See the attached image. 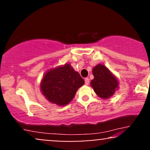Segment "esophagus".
<instances>
[{
    "label": "esophagus",
    "mask_w": 150,
    "mask_h": 150,
    "mask_svg": "<svg viewBox=\"0 0 150 150\" xmlns=\"http://www.w3.org/2000/svg\"><path fill=\"white\" fill-rule=\"evenodd\" d=\"M85 83L86 85H88L89 83V80L88 77H86V78L85 79Z\"/></svg>",
    "instance_id": "obj_1"
}]
</instances>
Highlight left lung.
Instances as JSON below:
<instances>
[{
  "label": "left lung",
  "mask_w": 150,
  "mask_h": 150,
  "mask_svg": "<svg viewBox=\"0 0 150 150\" xmlns=\"http://www.w3.org/2000/svg\"><path fill=\"white\" fill-rule=\"evenodd\" d=\"M94 79L91 81V87L101 99H108L114 94L118 88V81L104 65L98 64L92 70Z\"/></svg>",
  "instance_id": "left-lung-1"
}]
</instances>
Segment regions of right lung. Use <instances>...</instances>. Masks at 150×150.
I'll use <instances>...</instances> for the list:
<instances>
[{
	"mask_svg": "<svg viewBox=\"0 0 150 150\" xmlns=\"http://www.w3.org/2000/svg\"><path fill=\"white\" fill-rule=\"evenodd\" d=\"M84 84L78 72L66 63L48 70L43 77L40 88L49 102L63 106L73 100L77 89Z\"/></svg>",
	"mask_w": 150,
	"mask_h": 150,
	"instance_id": "add662e5",
	"label": "right lung"
}]
</instances>
